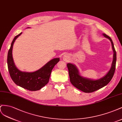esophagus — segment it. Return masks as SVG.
Wrapping results in <instances>:
<instances>
[{"label": "esophagus", "instance_id": "esophagus-1", "mask_svg": "<svg viewBox=\"0 0 122 122\" xmlns=\"http://www.w3.org/2000/svg\"><path fill=\"white\" fill-rule=\"evenodd\" d=\"M63 59H64V61H66V60L67 59V56L65 55L64 56Z\"/></svg>", "mask_w": 122, "mask_h": 122}]
</instances>
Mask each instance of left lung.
Instances as JSON below:
<instances>
[{
	"instance_id": "obj_1",
	"label": "left lung",
	"mask_w": 122,
	"mask_h": 122,
	"mask_svg": "<svg viewBox=\"0 0 122 122\" xmlns=\"http://www.w3.org/2000/svg\"><path fill=\"white\" fill-rule=\"evenodd\" d=\"M103 35L104 37L109 39L111 41L114 53L112 66L110 71L105 76L98 80H92L90 79L84 78L79 75L78 69L74 65L71 63H68L67 64L71 83L76 88L86 93L94 92L107 85L112 79L115 72L117 61L116 51L111 38L105 34H103Z\"/></svg>"
}]
</instances>
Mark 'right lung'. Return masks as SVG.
Returning a JSON list of instances; mask_svg holds the SVG:
<instances>
[{
  "label": "right lung",
  "mask_w": 122,
  "mask_h": 122,
  "mask_svg": "<svg viewBox=\"0 0 122 122\" xmlns=\"http://www.w3.org/2000/svg\"><path fill=\"white\" fill-rule=\"evenodd\" d=\"M22 33L15 37L9 50L7 58L8 70L13 82L17 85L30 91H36L42 88L49 81L52 69L60 60L55 58L49 61L43 67L33 72L21 71L15 66L12 57L14 43Z\"/></svg>",
  "instance_id": "right-lung-1"
}]
</instances>
